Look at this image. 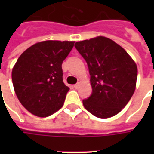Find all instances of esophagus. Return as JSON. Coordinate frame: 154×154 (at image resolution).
<instances>
[{
	"label": "esophagus",
	"mask_w": 154,
	"mask_h": 154,
	"mask_svg": "<svg viewBox=\"0 0 154 154\" xmlns=\"http://www.w3.org/2000/svg\"><path fill=\"white\" fill-rule=\"evenodd\" d=\"M80 85H81L80 82H77V84H75V85H74V88H75V89H77L78 87H80Z\"/></svg>",
	"instance_id": "1"
}]
</instances>
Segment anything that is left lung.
Segmentation results:
<instances>
[{
  "label": "left lung",
  "instance_id": "8db88e82",
  "mask_svg": "<svg viewBox=\"0 0 154 154\" xmlns=\"http://www.w3.org/2000/svg\"><path fill=\"white\" fill-rule=\"evenodd\" d=\"M75 47L86 60L92 94L82 100L85 109L101 119L116 116L135 91L138 69L121 46L104 36L79 41Z\"/></svg>",
  "mask_w": 154,
  "mask_h": 154
}]
</instances>
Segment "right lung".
<instances>
[{"label": "right lung", "mask_w": 154, "mask_h": 154, "mask_svg": "<svg viewBox=\"0 0 154 154\" xmlns=\"http://www.w3.org/2000/svg\"><path fill=\"white\" fill-rule=\"evenodd\" d=\"M74 41L36 43L19 57L12 69L16 97L29 112L47 117L63 106L69 87L63 83L62 63Z\"/></svg>", "instance_id": "right-lung-1"}]
</instances>
